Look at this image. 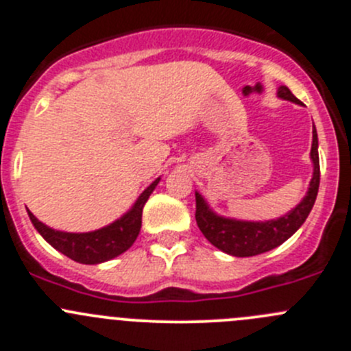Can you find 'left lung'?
Masks as SVG:
<instances>
[{
  "mask_svg": "<svg viewBox=\"0 0 351 351\" xmlns=\"http://www.w3.org/2000/svg\"><path fill=\"white\" fill-rule=\"evenodd\" d=\"M279 98L288 101L300 103V99L289 91L286 86H281L278 91ZM312 152L310 156L313 160V178L310 181V188L303 202L296 206L288 215L278 220H267V222H241V220L223 219L215 215L205 199L196 193V223L199 231L206 239L222 252L234 256H255L274 250L276 246L282 245L288 238H291L305 222L315 203L317 193H319L320 182V165H319V141H317V131L313 128L312 132Z\"/></svg>",
  "mask_w": 351,
  "mask_h": 351,
  "instance_id": "1",
  "label": "left lung"
}]
</instances>
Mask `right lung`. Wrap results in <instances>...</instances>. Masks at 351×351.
<instances>
[{
	"mask_svg": "<svg viewBox=\"0 0 351 351\" xmlns=\"http://www.w3.org/2000/svg\"><path fill=\"white\" fill-rule=\"evenodd\" d=\"M160 179L148 186L141 196L138 198L136 205L132 210H129L122 219L115 220L113 223L106 226V228L98 229L93 232H82V234H73V232H62L55 231V229L48 228L43 222H39L31 212V222L34 223V228L38 229L39 234L53 246L58 250L60 253L66 255L69 258L75 260L79 263H101L106 260H112L129 250L132 243L136 241L141 229V217H143V206L148 202L149 195L153 193L155 186L158 184Z\"/></svg>",
	"mask_w": 351,
	"mask_h": 351,
	"instance_id": "add662e5",
	"label": "right lung"
}]
</instances>
